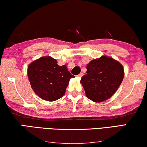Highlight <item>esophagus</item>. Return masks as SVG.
Returning <instances> with one entry per match:
<instances>
[{"label": "esophagus", "mask_w": 147, "mask_h": 147, "mask_svg": "<svg viewBox=\"0 0 147 147\" xmlns=\"http://www.w3.org/2000/svg\"><path fill=\"white\" fill-rule=\"evenodd\" d=\"M82 76H83V74H82V73H80V74H79V75L78 76V78H81Z\"/></svg>", "instance_id": "34e87169"}]
</instances>
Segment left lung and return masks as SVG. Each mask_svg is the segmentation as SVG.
<instances>
[{
  "instance_id": "obj_1",
  "label": "left lung",
  "mask_w": 147,
  "mask_h": 147,
  "mask_svg": "<svg viewBox=\"0 0 147 147\" xmlns=\"http://www.w3.org/2000/svg\"><path fill=\"white\" fill-rule=\"evenodd\" d=\"M86 73L80 83L86 96L95 102L110 98L118 90L124 78L122 65L107 56L91 60L87 64Z\"/></svg>"
}]
</instances>
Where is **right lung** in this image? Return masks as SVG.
I'll return each instance as SVG.
<instances>
[{
  "label": "right lung",
  "instance_id": "obj_1",
  "mask_svg": "<svg viewBox=\"0 0 147 147\" xmlns=\"http://www.w3.org/2000/svg\"><path fill=\"white\" fill-rule=\"evenodd\" d=\"M31 88L38 96L47 101H55L64 95L71 78H74L66 65L58 66L51 56H42L28 67Z\"/></svg>",
  "mask_w": 147,
  "mask_h": 147
}]
</instances>
